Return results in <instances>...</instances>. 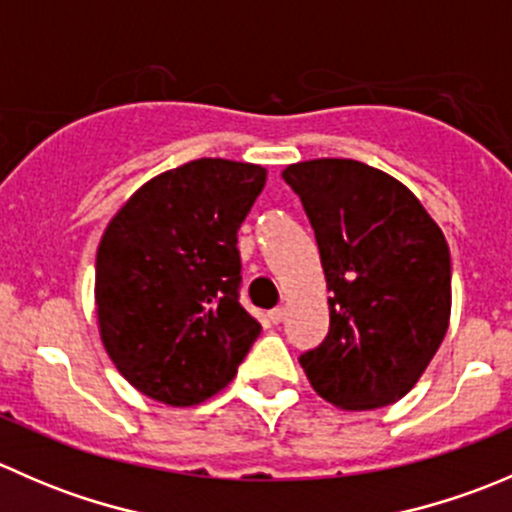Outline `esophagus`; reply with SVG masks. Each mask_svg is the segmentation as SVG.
I'll return each instance as SVG.
<instances>
[{"mask_svg":"<svg viewBox=\"0 0 512 512\" xmlns=\"http://www.w3.org/2000/svg\"><path fill=\"white\" fill-rule=\"evenodd\" d=\"M285 314H287V309H285V307H275V309H272L270 314H267V317H270V322H272V324H280L282 319H285Z\"/></svg>","mask_w":512,"mask_h":512,"instance_id":"1","label":"esophagus"}]
</instances>
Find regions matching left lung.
I'll list each match as a JSON object with an SVG mask.
<instances>
[{"label": "left lung", "mask_w": 512, "mask_h": 512, "mask_svg": "<svg viewBox=\"0 0 512 512\" xmlns=\"http://www.w3.org/2000/svg\"><path fill=\"white\" fill-rule=\"evenodd\" d=\"M282 178L314 227L329 334L299 356L312 389L344 411L409 394L451 319V252L401 180L349 158L292 163Z\"/></svg>", "instance_id": "obj_1"}]
</instances>
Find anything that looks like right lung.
<instances>
[{
    "label": "right lung",
    "instance_id": "1",
    "mask_svg": "<svg viewBox=\"0 0 512 512\" xmlns=\"http://www.w3.org/2000/svg\"><path fill=\"white\" fill-rule=\"evenodd\" d=\"M265 180L255 163L190 160L143 183L103 230L98 334L148 399L203 404L235 379L260 334L237 299V230Z\"/></svg>",
    "mask_w": 512,
    "mask_h": 512
}]
</instances>
